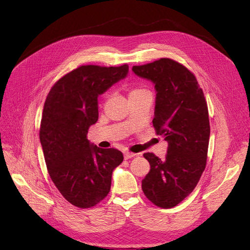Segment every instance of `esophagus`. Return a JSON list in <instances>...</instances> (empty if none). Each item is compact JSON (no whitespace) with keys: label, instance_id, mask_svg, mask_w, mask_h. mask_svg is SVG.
<instances>
[{"label":"esophagus","instance_id":"esophagus-1","mask_svg":"<svg viewBox=\"0 0 250 250\" xmlns=\"http://www.w3.org/2000/svg\"><path fill=\"white\" fill-rule=\"evenodd\" d=\"M124 156H125V159L127 160V159H130V158H133V157H135L136 154H135V153H132V152L126 151V152L124 153Z\"/></svg>","mask_w":250,"mask_h":250}]
</instances>
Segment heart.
I'll return each mask as SVG.
<instances>
[{
    "instance_id": "1",
    "label": "heart",
    "mask_w": 250,
    "mask_h": 250,
    "mask_svg": "<svg viewBox=\"0 0 250 250\" xmlns=\"http://www.w3.org/2000/svg\"><path fill=\"white\" fill-rule=\"evenodd\" d=\"M144 91H147L145 89H141V88H136L134 90H132V92H130V94H136V93H141V92H144Z\"/></svg>"
}]
</instances>
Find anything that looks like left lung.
<instances>
[{
  "label": "left lung",
  "mask_w": 250,
  "mask_h": 250,
  "mask_svg": "<svg viewBox=\"0 0 250 250\" xmlns=\"http://www.w3.org/2000/svg\"><path fill=\"white\" fill-rule=\"evenodd\" d=\"M132 70L154 84L153 125L168 142L164 159L144 154L151 169L142 189L157 207L173 208L194 189L206 168L209 122L204 92L194 75L173 60L160 59Z\"/></svg>",
  "instance_id": "obj_1"
}]
</instances>
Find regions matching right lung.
Here are the masks:
<instances>
[{
	"mask_svg": "<svg viewBox=\"0 0 250 250\" xmlns=\"http://www.w3.org/2000/svg\"><path fill=\"white\" fill-rule=\"evenodd\" d=\"M128 65H81L64 75L46 97L39 139L49 176L63 198L91 208L106 196L114 168L124 160L116 149H101L87 139L98 121V97L123 80Z\"/></svg>",
	"mask_w": 250,
	"mask_h": 250,
	"instance_id": "obj_1",
	"label": "right lung"
}]
</instances>
